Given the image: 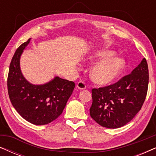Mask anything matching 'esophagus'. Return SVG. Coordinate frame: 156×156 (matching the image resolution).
Masks as SVG:
<instances>
[{
    "label": "esophagus",
    "instance_id": "esophagus-1",
    "mask_svg": "<svg viewBox=\"0 0 156 156\" xmlns=\"http://www.w3.org/2000/svg\"><path fill=\"white\" fill-rule=\"evenodd\" d=\"M76 87L79 89H80V90H82V89H86V84L84 82H82V81H80V82H78V84H76Z\"/></svg>",
    "mask_w": 156,
    "mask_h": 156
}]
</instances>
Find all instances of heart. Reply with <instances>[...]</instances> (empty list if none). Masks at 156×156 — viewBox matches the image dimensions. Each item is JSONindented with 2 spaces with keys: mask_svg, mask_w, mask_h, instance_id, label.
Wrapping results in <instances>:
<instances>
[{
  "mask_svg": "<svg viewBox=\"0 0 156 156\" xmlns=\"http://www.w3.org/2000/svg\"><path fill=\"white\" fill-rule=\"evenodd\" d=\"M114 52L112 50H99L90 57L91 62L98 63L91 72V77L95 83L101 85L109 84L120 75L125 62L120 57H112Z\"/></svg>",
  "mask_w": 156,
  "mask_h": 156,
  "instance_id": "b5f03b06",
  "label": "heart"
}]
</instances>
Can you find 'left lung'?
<instances>
[{"instance_id":"1","label":"left lung","mask_w":156,"mask_h":156,"mask_svg":"<svg viewBox=\"0 0 156 156\" xmlns=\"http://www.w3.org/2000/svg\"><path fill=\"white\" fill-rule=\"evenodd\" d=\"M146 59L130 74L109 86L92 89L90 116L100 126L117 129L131 121L141 108L148 86Z\"/></svg>"}]
</instances>
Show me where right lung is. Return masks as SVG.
<instances>
[{"mask_svg":"<svg viewBox=\"0 0 156 156\" xmlns=\"http://www.w3.org/2000/svg\"><path fill=\"white\" fill-rule=\"evenodd\" d=\"M30 38L17 49L8 76L12 105L23 119L35 125L48 124L58 118L72 95L75 84L59 76L44 84H33L23 75L20 59Z\"/></svg>","mask_w":156,"mask_h":156,"instance_id":"obj_1","label":"right lung"}]
</instances>
